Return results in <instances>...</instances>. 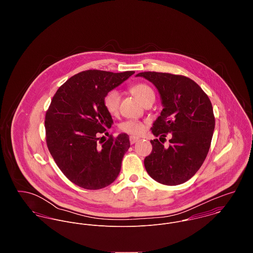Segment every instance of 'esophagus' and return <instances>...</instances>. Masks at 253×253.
<instances>
[{
	"label": "esophagus",
	"mask_w": 253,
	"mask_h": 253,
	"mask_svg": "<svg viewBox=\"0 0 253 253\" xmlns=\"http://www.w3.org/2000/svg\"><path fill=\"white\" fill-rule=\"evenodd\" d=\"M138 137H135V136H129V142L130 144H134L136 141H138Z\"/></svg>",
	"instance_id": "34e87169"
}]
</instances>
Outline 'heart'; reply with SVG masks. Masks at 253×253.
Instances as JSON below:
<instances>
[{
	"mask_svg": "<svg viewBox=\"0 0 253 253\" xmlns=\"http://www.w3.org/2000/svg\"><path fill=\"white\" fill-rule=\"evenodd\" d=\"M130 92L144 105L149 100H155L154 90L150 85L139 83L129 87ZM121 95L117 90H110L103 97V106L111 116H115L119 112ZM120 130L130 135H141L145 131L144 123L135 120H126L120 125Z\"/></svg>",
	"mask_w": 253,
	"mask_h": 253,
	"instance_id": "heart-1",
	"label": "heart"
}]
</instances>
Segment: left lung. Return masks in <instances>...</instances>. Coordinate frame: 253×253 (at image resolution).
Wrapping results in <instances>:
<instances>
[{"instance_id": "1", "label": "left lung", "mask_w": 253, "mask_h": 253, "mask_svg": "<svg viewBox=\"0 0 253 253\" xmlns=\"http://www.w3.org/2000/svg\"><path fill=\"white\" fill-rule=\"evenodd\" d=\"M159 90L163 111L154 122L153 134L161 138L171 133L166 148L151 140L152 152L144 160L148 174L164 185H179L195 175L205 162L211 143L215 119L211 102L193 80L169 73L142 72Z\"/></svg>"}]
</instances>
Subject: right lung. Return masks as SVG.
<instances>
[{"instance_id":"add662e5","label":"right lung","mask_w":253,"mask_h":253,"mask_svg":"<svg viewBox=\"0 0 253 253\" xmlns=\"http://www.w3.org/2000/svg\"><path fill=\"white\" fill-rule=\"evenodd\" d=\"M133 74L78 73L57 89L45 113L48 151L63 174L84 189L104 188L121 171L124 155L130 147L129 138L121 133L98 144L100 135L113 125L103 97Z\"/></svg>"}]
</instances>
